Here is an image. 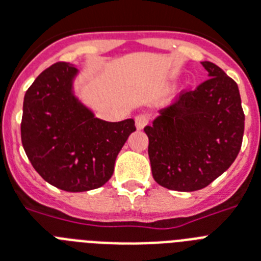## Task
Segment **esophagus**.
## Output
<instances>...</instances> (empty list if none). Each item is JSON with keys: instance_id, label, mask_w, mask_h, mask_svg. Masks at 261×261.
I'll return each instance as SVG.
<instances>
[{"instance_id": "obj_1", "label": "esophagus", "mask_w": 261, "mask_h": 261, "mask_svg": "<svg viewBox=\"0 0 261 261\" xmlns=\"http://www.w3.org/2000/svg\"><path fill=\"white\" fill-rule=\"evenodd\" d=\"M136 126H137V129H143L144 126L149 122V117L146 115H137L136 116Z\"/></svg>"}]
</instances>
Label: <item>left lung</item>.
Returning a JSON list of instances; mask_svg holds the SVG:
<instances>
[{"mask_svg": "<svg viewBox=\"0 0 261 261\" xmlns=\"http://www.w3.org/2000/svg\"><path fill=\"white\" fill-rule=\"evenodd\" d=\"M201 65L210 79L180 93L144 128L154 181L172 191L205 188L242 148L244 112L238 84L213 62Z\"/></svg>", "mask_w": 261, "mask_h": 261, "instance_id": "left-lung-1", "label": "left lung"}]
</instances>
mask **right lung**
Wrapping results in <instances>:
<instances>
[{
	"instance_id": "right-lung-1",
	"label": "right lung",
	"mask_w": 261,
	"mask_h": 261,
	"mask_svg": "<svg viewBox=\"0 0 261 261\" xmlns=\"http://www.w3.org/2000/svg\"><path fill=\"white\" fill-rule=\"evenodd\" d=\"M79 69L56 62L23 97L21 140L41 177L66 192L100 188L112 177L116 157L135 120L108 122L94 117L73 93Z\"/></svg>"
}]
</instances>
